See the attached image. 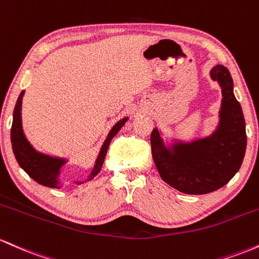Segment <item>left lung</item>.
<instances>
[{
  "instance_id": "8db88e82",
  "label": "left lung",
  "mask_w": 259,
  "mask_h": 259,
  "mask_svg": "<svg viewBox=\"0 0 259 259\" xmlns=\"http://www.w3.org/2000/svg\"><path fill=\"white\" fill-rule=\"evenodd\" d=\"M222 87L220 124L209 138L177 144L172 152L164 147L158 130L150 135L152 154L161 179L187 194H205L225 186L239 171L246 152V124L242 109L232 92V78L226 67L210 71Z\"/></svg>"
}]
</instances>
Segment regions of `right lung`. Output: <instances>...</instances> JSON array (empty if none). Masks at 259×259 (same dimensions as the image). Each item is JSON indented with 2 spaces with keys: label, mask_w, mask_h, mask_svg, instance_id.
I'll return each mask as SVG.
<instances>
[{
  "label": "right lung",
  "mask_w": 259,
  "mask_h": 259,
  "mask_svg": "<svg viewBox=\"0 0 259 259\" xmlns=\"http://www.w3.org/2000/svg\"><path fill=\"white\" fill-rule=\"evenodd\" d=\"M24 92L20 93L18 100H17L16 107L13 111V122H12V128H11V142H12V149L14 155H16L17 161L20 165V167L28 174L34 181L37 184L46 186V187L57 188L59 187V181H57V175H59L60 167L65 161L62 159L51 158V156L44 155L35 152L28 141L25 139L24 135H23L22 130V120H20V109H22V98ZM127 118H123L120 122L115 124L114 128L110 132L109 137H107L106 142L103 145L100 155H99L97 165H95L94 170L92 171L91 177L89 180L94 179L95 176L100 172L101 166L104 164V159H105L107 148H109L110 142L111 139L117 135V132L123 126Z\"/></svg>",
  "instance_id": "right-lung-1"
}]
</instances>
